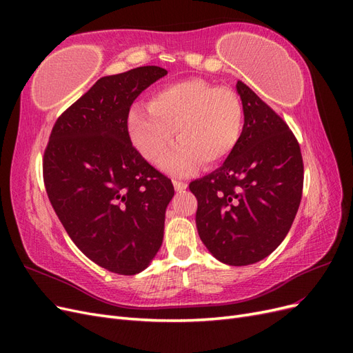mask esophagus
<instances>
[{
    "label": "esophagus",
    "mask_w": 353,
    "mask_h": 353,
    "mask_svg": "<svg viewBox=\"0 0 353 353\" xmlns=\"http://www.w3.org/2000/svg\"><path fill=\"white\" fill-rule=\"evenodd\" d=\"M174 187H175V190L176 191H183V190H185L187 187H188V184L187 183H184V181H174Z\"/></svg>",
    "instance_id": "obj_1"
}]
</instances>
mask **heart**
Segmentation results:
<instances>
[{"mask_svg": "<svg viewBox=\"0 0 353 353\" xmlns=\"http://www.w3.org/2000/svg\"><path fill=\"white\" fill-rule=\"evenodd\" d=\"M243 130V105L228 88L187 79L157 90L145 105L128 113V132L137 150L156 162L174 140L179 144L162 160L166 172L185 175L201 162L215 166L236 148Z\"/></svg>", "mask_w": 353, "mask_h": 353, "instance_id": "b5f03b06", "label": "heart"}]
</instances>
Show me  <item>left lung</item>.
<instances>
[{
  "instance_id": "8db88e82",
  "label": "left lung",
  "mask_w": 353,
  "mask_h": 353,
  "mask_svg": "<svg viewBox=\"0 0 353 353\" xmlns=\"http://www.w3.org/2000/svg\"><path fill=\"white\" fill-rule=\"evenodd\" d=\"M244 125L221 168L193 181L200 240L215 258L244 266L271 254L290 230L303 188L301 147L287 123L237 81Z\"/></svg>"
}]
</instances>
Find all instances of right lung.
<instances>
[{
    "label": "right lung",
    "mask_w": 353,
    "mask_h": 353,
    "mask_svg": "<svg viewBox=\"0 0 353 353\" xmlns=\"http://www.w3.org/2000/svg\"><path fill=\"white\" fill-rule=\"evenodd\" d=\"M166 73L143 66L100 78L59 117L44 153L56 215L78 249L114 274L144 271L163 241L174 185L132 145L128 113Z\"/></svg>",
    "instance_id": "add662e5"
}]
</instances>
